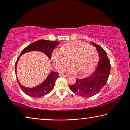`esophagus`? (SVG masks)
<instances>
[{"instance_id": "obj_1", "label": "esophagus", "mask_w": 130, "mask_h": 130, "mask_svg": "<svg viewBox=\"0 0 130 130\" xmlns=\"http://www.w3.org/2000/svg\"><path fill=\"white\" fill-rule=\"evenodd\" d=\"M60 76H65V77H68L69 75H68V74H60Z\"/></svg>"}]
</instances>
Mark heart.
Returning a JSON list of instances; mask_svg holds the SVG:
<instances>
[{
    "instance_id": "obj_1",
    "label": "heart",
    "mask_w": 130,
    "mask_h": 130,
    "mask_svg": "<svg viewBox=\"0 0 130 130\" xmlns=\"http://www.w3.org/2000/svg\"><path fill=\"white\" fill-rule=\"evenodd\" d=\"M99 53L93 46L81 41L70 42L62 46L60 52H54L52 60L58 71H63L69 65L68 71L85 75L93 70L98 63Z\"/></svg>"
}]
</instances>
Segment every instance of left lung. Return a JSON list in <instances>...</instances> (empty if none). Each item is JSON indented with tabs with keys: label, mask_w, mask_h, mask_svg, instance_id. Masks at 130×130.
Instances as JSON below:
<instances>
[{
	"label": "left lung",
	"mask_w": 130,
	"mask_h": 130,
	"mask_svg": "<svg viewBox=\"0 0 130 130\" xmlns=\"http://www.w3.org/2000/svg\"><path fill=\"white\" fill-rule=\"evenodd\" d=\"M96 47L99 56L98 65L89 76L83 79H77L76 83L69 85V88L77 95L81 97L93 96L98 93L104 87L108 79L111 63L106 52L100 46L92 42Z\"/></svg>",
	"instance_id": "obj_1"
}]
</instances>
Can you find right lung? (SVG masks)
Returning <instances> with one entry per match:
<instances>
[{
    "instance_id": "1",
    "label": "right lung",
    "mask_w": 130,
    "mask_h": 130,
    "mask_svg": "<svg viewBox=\"0 0 130 130\" xmlns=\"http://www.w3.org/2000/svg\"><path fill=\"white\" fill-rule=\"evenodd\" d=\"M58 44L59 42L58 41H50L45 40V39L38 40L30 44L21 53V54L19 55L17 62L15 63V67H17L18 60L22 54L26 52L32 51V50L42 52L46 54L50 59H51L53 51ZM58 75L59 74L57 72H51L45 81H43L38 86L32 88H27L24 87L21 85L18 80H17V81L21 89L27 95L34 97V98H40V97H42L49 93L52 91L54 86L55 82L57 79L59 77Z\"/></svg>"
}]
</instances>
